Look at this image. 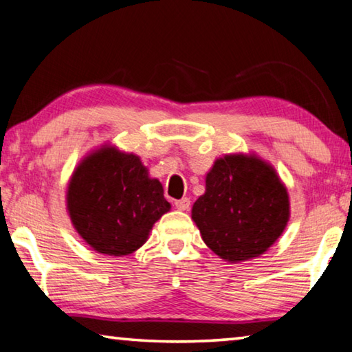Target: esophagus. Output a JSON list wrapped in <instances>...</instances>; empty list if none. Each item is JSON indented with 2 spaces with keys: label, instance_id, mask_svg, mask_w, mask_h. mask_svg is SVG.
Masks as SVG:
<instances>
[{
  "label": "esophagus",
  "instance_id": "esophagus-1",
  "mask_svg": "<svg viewBox=\"0 0 352 352\" xmlns=\"http://www.w3.org/2000/svg\"><path fill=\"white\" fill-rule=\"evenodd\" d=\"M175 208H177V210H180V211H188L190 208V200L188 197L175 200Z\"/></svg>",
  "mask_w": 352,
  "mask_h": 352
}]
</instances>
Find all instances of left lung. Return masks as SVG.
<instances>
[{"instance_id":"1","label":"left lung","mask_w":352,"mask_h":352,"mask_svg":"<svg viewBox=\"0 0 352 352\" xmlns=\"http://www.w3.org/2000/svg\"><path fill=\"white\" fill-rule=\"evenodd\" d=\"M287 189L276 170L256 155H225L206 174L205 194L192 220L201 239L231 264L265 253L289 222Z\"/></svg>"}]
</instances>
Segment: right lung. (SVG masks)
Returning <instances> with one entry per match:
<instances>
[{"label":"right lung","instance_id":"1","mask_svg":"<svg viewBox=\"0 0 352 352\" xmlns=\"http://www.w3.org/2000/svg\"><path fill=\"white\" fill-rule=\"evenodd\" d=\"M67 208L76 231L94 252L126 256L147 241L170 204L140 157L102 146L73 172Z\"/></svg>","mask_w":352,"mask_h":352}]
</instances>
